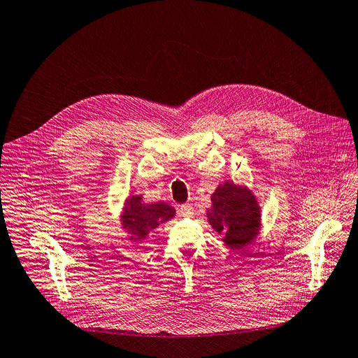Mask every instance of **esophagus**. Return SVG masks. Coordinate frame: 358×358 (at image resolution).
Masks as SVG:
<instances>
[{"label":"esophagus","mask_w":358,"mask_h":358,"mask_svg":"<svg viewBox=\"0 0 358 358\" xmlns=\"http://www.w3.org/2000/svg\"><path fill=\"white\" fill-rule=\"evenodd\" d=\"M179 212H180L182 216H190V215H194V206H192V205H182L179 208Z\"/></svg>","instance_id":"34e87169"}]
</instances>
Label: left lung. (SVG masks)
Returning a JSON list of instances; mask_svg holds the SVG:
<instances>
[{
	"instance_id": "left-lung-1",
	"label": "left lung",
	"mask_w": 358,
	"mask_h": 358,
	"mask_svg": "<svg viewBox=\"0 0 358 358\" xmlns=\"http://www.w3.org/2000/svg\"><path fill=\"white\" fill-rule=\"evenodd\" d=\"M210 201L208 221L224 235L222 241L229 248L242 250L255 239L261 228V208L248 187L228 180L216 187Z\"/></svg>"
}]
</instances>
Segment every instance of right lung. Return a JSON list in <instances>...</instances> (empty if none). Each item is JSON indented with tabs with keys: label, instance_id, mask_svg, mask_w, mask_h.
Wrapping results in <instances>:
<instances>
[{
	"label": "right lung",
	"instance_id": "obj_1",
	"mask_svg": "<svg viewBox=\"0 0 358 358\" xmlns=\"http://www.w3.org/2000/svg\"><path fill=\"white\" fill-rule=\"evenodd\" d=\"M173 216V206L163 202L146 203L142 195H134L124 202L122 225L130 235L129 239L137 242L145 239L153 229L163 222H168Z\"/></svg>",
	"mask_w": 358,
	"mask_h": 358
}]
</instances>
